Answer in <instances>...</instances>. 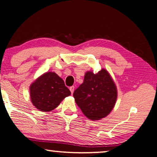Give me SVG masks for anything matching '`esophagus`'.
<instances>
[{
    "label": "esophagus",
    "mask_w": 157,
    "mask_h": 157,
    "mask_svg": "<svg viewBox=\"0 0 157 157\" xmlns=\"http://www.w3.org/2000/svg\"><path fill=\"white\" fill-rule=\"evenodd\" d=\"M70 92H71L72 94L73 93V92H74V90H75V87H74V86H72V87H70Z\"/></svg>",
    "instance_id": "34e87169"
}]
</instances>
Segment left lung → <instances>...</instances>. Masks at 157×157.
Masks as SVG:
<instances>
[{"label":"left lung","mask_w":157,"mask_h":157,"mask_svg":"<svg viewBox=\"0 0 157 157\" xmlns=\"http://www.w3.org/2000/svg\"><path fill=\"white\" fill-rule=\"evenodd\" d=\"M73 97L83 114L92 120H99L110 113L115 105L117 92L111 76L105 69L97 74L87 72L82 84Z\"/></svg>","instance_id":"1"}]
</instances>
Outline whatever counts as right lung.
<instances>
[{
  "label": "right lung",
  "instance_id": "obj_1",
  "mask_svg": "<svg viewBox=\"0 0 157 157\" xmlns=\"http://www.w3.org/2000/svg\"><path fill=\"white\" fill-rule=\"evenodd\" d=\"M33 105L42 112H50L59 105L71 92L63 79L56 73L48 72L37 78L30 87Z\"/></svg>",
  "mask_w": 157,
  "mask_h": 157
}]
</instances>
